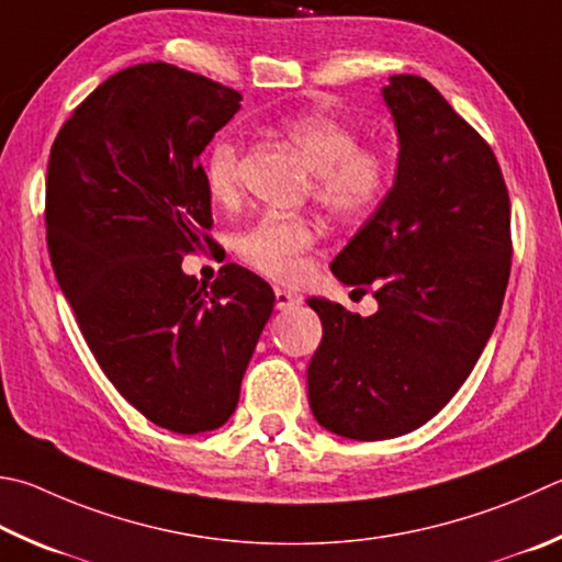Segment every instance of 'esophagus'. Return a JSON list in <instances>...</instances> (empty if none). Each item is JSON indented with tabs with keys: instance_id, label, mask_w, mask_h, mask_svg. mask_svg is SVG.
Wrapping results in <instances>:
<instances>
[{
	"instance_id": "34e87169",
	"label": "esophagus",
	"mask_w": 562,
	"mask_h": 562,
	"mask_svg": "<svg viewBox=\"0 0 562 562\" xmlns=\"http://www.w3.org/2000/svg\"><path fill=\"white\" fill-rule=\"evenodd\" d=\"M300 304V297L297 294H292L288 290H274V310L280 312H288V310H294Z\"/></svg>"
}]
</instances>
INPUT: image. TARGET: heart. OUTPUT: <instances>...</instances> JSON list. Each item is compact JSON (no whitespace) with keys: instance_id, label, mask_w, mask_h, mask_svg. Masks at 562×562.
<instances>
[{"instance_id":"heart-1","label":"heart","mask_w":562,"mask_h":562,"mask_svg":"<svg viewBox=\"0 0 562 562\" xmlns=\"http://www.w3.org/2000/svg\"><path fill=\"white\" fill-rule=\"evenodd\" d=\"M314 171V199L336 216L353 218L369 213L391 181V159L383 147L359 145V132L329 115H302L284 125ZM203 181L213 201L231 203L240 191V142L223 132L213 142ZM316 240L310 218L268 213L240 233L236 250L240 260L270 280H294L304 268V252Z\"/></svg>"}]
</instances>
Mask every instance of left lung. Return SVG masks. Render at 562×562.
Masks as SVG:
<instances>
[{"label": "left lung", "instance_id": "left-lung-1", "mask_svg": "<svg viewBox=\"0 0 562 562\" xmlns=\"http://www.w3.org/2000/svg\"><path fill=\"white\" fill-rule=\"evenodd\" d=\"M397 132L391 191L331 262L379 312L307 300L316 423L349 440L413 432L450 403L492 336L512 272V209L492 147L417 76L381 90Z\"/></svg>", "mask_w": 562, "mask_h": 562}]
</instances>
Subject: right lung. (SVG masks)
<instances>
[{"label":"right lung","mask_w":562,"mask_h":562,"mask_svg":"<svg viewBox=\"0 0 562 562\" xmlns=\"http://www.w3.org/2000/svg\"><path fill=\"white\" fill-rule=\"evenodd\" d=\"M243 95L169 64L98 86L50 147L46 240L80 331L120 395L159 427L216 430L274 292L240 265L211 284L181 270L213 226L199 165Z\"/></svg>","instance_id":"right-lung-1"}]
</instances>
